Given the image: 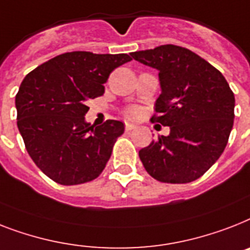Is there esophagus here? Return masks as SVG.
<instances>
[{"instance_id": "obj_1", "label": "esophagus", "mask_w": 250, "mask_h": 250, "mask_svg": "<svg viewBox=\"0 0 250 250\" xmlns=\"http://www.w3.org/2000/svg\"><path fill=\"white\" fill-rule=\"evenodd\" d=\"M136 125H132V123H125V131H132V129H135Z\"/></svg>"}]
</instances>
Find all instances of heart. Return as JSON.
Masks as SVG:
<instances>
[{
	"label": "heart",
	"mask_w": 250,
	"mask_h": 250,
	"mask_svg": "<svg viewBox=\"0 0 250 250\" xmlns=\"http://www.w3.org/2000/svg\"><path fill=\"white\" fill-rule=\"evenodd\" d=\"M127 114H128V117H131V118H137L140 115L139 107H131V109H128V111H127Z\"/></svg>",
	"instance_id": "heart-1"
}]
</instances>
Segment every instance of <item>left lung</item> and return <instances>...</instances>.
Instances as JSON below:
<instances>
[{
  "label": "left lung",
  "mask_w": 250,
  "mask_h": 250,
  "mask_svg": "<svg viewBox=\"0 0 250 250\" xmlns=\"http://www.w3.org/2000/svg\"><path fill=\"white\" fill-rule=\"evenodd\" d=\"M131 56L159 72L162 93L151 121L171 129L140 150L144 167L160 182L195 181L226 147L234 125V92L220 70L188 48L163 44Z\"/></svg>",
  "instance_id": "left-lung-1"
}]
</instances>
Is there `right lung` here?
Wrapping results in <instances>:
<instances>
[{"label": "right lung", "mask_w": 250, "mask_h": 250, "mask_svg": "<svg viewBox=\"0 0 250 250\" xmlns=\"http://www.w3.org/2000/svg\"><path fill=\"white\" fill-rule=\"evenodd\" d=\"M131 60L127 54L65 52L23 79L15 97L18 128L47 177L69 186L100 176L125 125L113 119L97 127L87 123V101L101 96L109 74Z\"/></svg>", "instance_id": "1"}]
</instances>
